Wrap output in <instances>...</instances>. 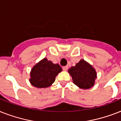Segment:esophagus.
<instances>
[{
  "instance_id": "obj_1",
  "label": "esophagus",
  "mask_w": 121,
  "mask_h": 121,
  "mask_svg": "<svg viewBox=\"0 0 121 121\" xmlns=\"http://www.w3.org/2000/svg\"><path fill=\"white\" fill-rule=\"evenodd\" d=\"M68 66H63V69L64 71H66L68 69Z\"/></svg>"
}]
</instances>
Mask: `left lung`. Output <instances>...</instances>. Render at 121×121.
Masks as SVG:
<instances>
[{
  "mask_svg": "<svg viewBox=\"0 0 121 121\" xmlns=\"http://www.w3.org/2000/svg\"><path fill=\"white\" fill-rule=\"evenodd\" d=\"M68 73L72 77L74 84L79 88L87 89L95 85L97 73L93 66L81 60L74 66L68 69Z\"/></svg>",
  "mask_w": 121,
  "mask_h": 121,
  "instance_id": "1",
  "label": "left lung"
}]
</instances>
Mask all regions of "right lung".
<instances>
[{"instance_id": "add662e5", "label": "right lung", "mask_w": 121, "mask_h": 121, "mask_svg": "<svg viewBox=\"0 0 121 121\" xmlns=\"http://www.w3.org/2000/svg\"><path fill=\"white\" fill-rule=\"evenodd\" d=\"M61 71L58 64L53 63L45 58L32 68L30 82L36 88H48L55 82L56 76Z\"/></svg>"}]
</instances>
